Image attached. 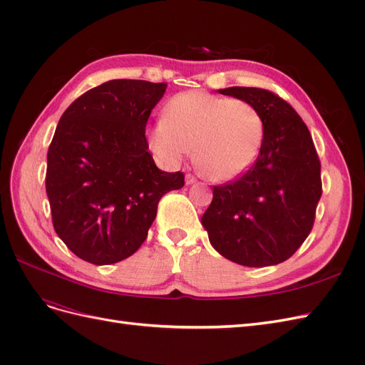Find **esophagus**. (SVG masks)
<instances>
[{
    "label": "esophagus",
    "instance_id": "1",
    "mask_svg": "<svg viewBox=\"0 0 365 365\" xmlns=\"http://www.w3.org/2000/svg\"><path fill=\"white\" fill-rule=\"evenodd\" d=\"M193 182H196V178H195V176H193L192 173H187V175H185V184H187V185H190V184H193Z\"/></svg>",
    "mask_w": 365,
    "mask_h": 365
}]
</instances>
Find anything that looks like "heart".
Instances as JSON below:
<instances>
[{
    "label": "heart",
    "instance_id": "heart-1",
    "mask_svg": "<svg viewBox=\"0 0 365 365\" xmlns=\"http://www.w3.org/2000/svg\"><path fill=\"white\" fill-rule=\"evenodd\" d=\"M264 137L260 113L240 98L202 91L173 96L149 130L152 152L178 165L193 149L195 163L213 181H230L257 158Z\"/></svg>",
    "mask_w": 365,
    "mask_h": 365
}]
</instances>
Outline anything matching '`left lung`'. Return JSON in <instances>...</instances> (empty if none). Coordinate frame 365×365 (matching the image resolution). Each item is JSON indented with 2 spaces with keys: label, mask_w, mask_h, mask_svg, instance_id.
Returning <instances> with one entry per match:
<instances>
[{
  "label": "left lung",
  "mask_w": 365,
  "mask_h": 365,
  "mask_svg": "<svg viewBox=\"0 0 365 365\" xmlns=\"http://www.w3.org/2000/svg\"><path fill=\"white\" fill-rule=\"evenodd\" d=\"M219 93L256 106L264 137L244 175L213 187L201 222L225 259L254 268L282 263L311 233L323 193L311 132L288 102L268 90L231 86Z\"/></svg>",
  "instance_id": "left-lung-1"
}]
</instances>
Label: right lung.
Here are the masks:
<instances>
[{"mask_svg":"<svg viewBox=\"0 0 365 365\" xmlns=\"http://www.w3.org/2000/svg\"><path fill=\"white\" fill-rule=\"evenodd\" d=\"M168 83L115 79L65 109L47 153L46 190L53 227L77 257L111 264L148 237L158 202L184 185L160 170L146 140L152 109Z\"/></svg>","mask_w":365,"mask_h":365,"instance_id":"obj_1","label":"right lung"}]
</instances>
